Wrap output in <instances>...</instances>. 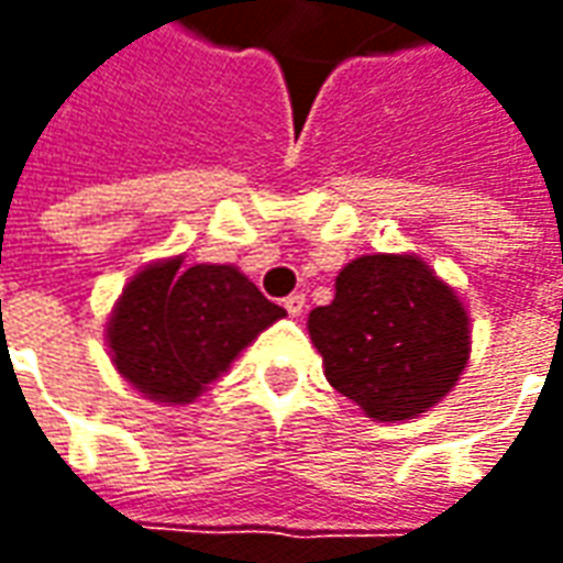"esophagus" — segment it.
I'll return each mask as SVG.
<instances>
[{
	"label": "esophagus",
	"instance_id": "obj_1",
	"mask_svg": "<svg viewBox=\"0 0 563 563\" xmlns=\"http://www.w3.org/2000/svg\"><path fill=\"white\" fill-rule=\"evenodd\" d=\"M283 307H286V313H289V317H301V313H305V307H307V301H305V295L301 292H292L289 295V298H286V301H283Z\"/></svg>",
	"mask_w": 563,
	"mask_h": 563
}]
</instances>
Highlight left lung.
<instances>
[{"label": "left lung", "mask_w": 563, "mask_h": 563, "mask_svg": "<svg viewBox=\"0 0 563 563\" xmlns=\"http://www.w3.org/2000/svg\"><path fill=\"white\" fill-rule=\"evenodd\" d=\"M307 331L325 379L377 422L431 410L471 358L467 310L419 256L350 262L334 301L310 310Z\"/></svg>", "instance_id": "8db88e82"}]
</instances>
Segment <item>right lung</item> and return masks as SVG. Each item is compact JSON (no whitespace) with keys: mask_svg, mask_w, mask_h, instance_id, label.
<instances>
[{"mask_svg":"<svg viewBox=\"0 0 563 563\" xmlns=\"http://www.w3.org/2000/svg\"><path fill=\"white\" fill-rule=\"evenodd\" d=\"M162 258L139 271L108 319L117 371L159 404L196 401L262 331L286 317L234 265Z\"/></svg>","mask_w":563,"mask_h":563,"instance_id":"right-lung-1","label":"right lung"}]
</instances>
